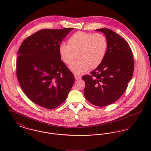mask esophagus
Instances as JSON below:
<instances>
[{
	"mask_svg": "<svg viewBox=\"0 0 151 151\" xmlns=\"http://www.w3.org/2000/svg\"><path fill=\"white\" fill-rule=\"evenodd\" d=\"M75 78L76 80H79V79H81V77L80 76H78V75H75Z\"/></svg>",
	"mask_w": 151,
	"mask_h": 151,
	"instance_id": "esophagus-1",
	"label": "esophagus"
}]
</instances>
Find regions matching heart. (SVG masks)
Segmentation results:
<instances>
[{"label":"heart","instance_id":"obj_1","mask_svg":"<svg viewBox=\"0 0 151 151\" xmlns=\"http://www.w3.org/2000/svg\"><path fill=\"white\" fill-rule=\"evenodd\" d=\"M108 46L105 36L101 33H88L78 32L71 36L68 45L62 44L59 49L62 60L75 74L81 75L89 70L97 67L105 57Z\"/></svg>","mask_w":151,"mask_h":151}]
</instances>
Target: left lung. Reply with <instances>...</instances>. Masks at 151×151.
Instances as JSON below:
<instances>
[{"instance_id":"1","label":"left lung","mask_w":151,"mask_h":151,"mask_svg":"<svg viewBox=\"0 0 151 151\" xmlns=\"http://www.w3.org/2000/svg\"><path fill=\"white\" fill-rule=\"evenodd\" d=\"M106 36L108 47L102 62L91 75H84L86 100L97 106H106L126 91L134 72V58L129 43L112 30L97 29Z\"/></svg>"}]
</instances>
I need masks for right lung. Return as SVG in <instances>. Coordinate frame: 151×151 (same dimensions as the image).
<instances>
[{"mask_svg": "<svg viewBox=\"0 0 151 151\" xmlns=\"http://www.w3.org/2000/svg\"><path fill=\"white\" fill-rule=\"evenodd\" d=\"M73 29L40 30L27 37L19 49L18 81L25 95L41 107L52 109L62 104L75 82L59 51L60 44Z\"/></svg>", "mask_w": 151, "mask_h": 151, "instance_id": "right-lung-1", "label": "right lung"}]
</instances>
